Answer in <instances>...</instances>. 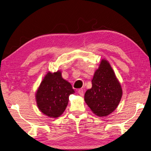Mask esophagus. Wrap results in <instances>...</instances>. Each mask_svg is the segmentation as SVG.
<instances>
[{"label":"esophagus","mask_w":151,"mask_h":151,"mask_svg":"<svg viewBox=\"0 0 151 151\" xmlns=\"http://www.w3.org/2000/svg\"><path fill=\"white\" fill-rule=\"evenodd\" d=\"M78 93L81 96H83V90L82 88H80L78 91Z\"/></svg>","instance_id":"esophagus-1"}]
</instances>
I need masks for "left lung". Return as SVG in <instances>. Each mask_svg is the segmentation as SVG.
Instances as JSON below:
<instances>
[{
	"instance_id": "8db88e82",
	"label": "left lung",
	"mask_w": 151,
	"mask_h": 151,
	"mask_svg": "<svg viewBox=\"0 0 151 151\" xmlns=\"http://www.w3.org/2000/svg\"><path fill=\"white\" fill-rule=\"evenodd\" d=\"M122 95L121 86L111 65L102 60L92 80V88L85 94V101L94 114L105 117L116 109Z\"/></svg>"
}]
</instances>
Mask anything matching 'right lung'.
Masks as SVG:
<instances>
[{"label": "right lung", "mask_w": 151, "mask_h": 151, "mask_svg": "<svg viewBox=\"0 0 151 151\" xmlns=\"http://www.w3.org/2000/svg\"><path fill=\"white\" fill-rule=\"evenodd\" d=\"M75 92L71 83L62 78L60 71L48 73L37 91V106L42 113L57 118L64 111L69 95Z\"/></svg>", "instance_id": "obj_1"}]
</instances>
